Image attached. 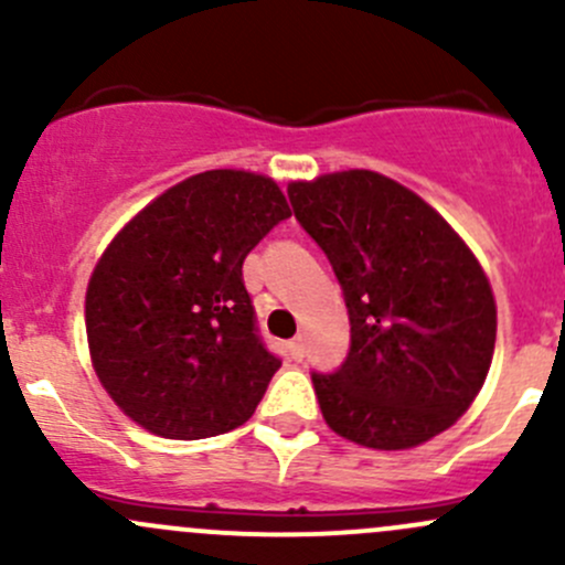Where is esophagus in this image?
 <instances>
[{
    "label": "esophagus",
    "mask_w": 565,
    "mask_h": 565,
    "mask_svg": "<svg viewBox=\"0 0 565 565\" xmlns=\"http://www.w3.org/2000/svg\"><path fill=\"white\" fill-rule=\"evenodd\" d=\"M289 355H292V361H303L306 358V341H303V335H298V339H292L289 341Z\"/></svg>",
    "instance_id": "esophagus-1"
}]
</instances>
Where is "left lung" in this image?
Returning a JSON list of instances; mask_svg holds the SVG:
<instances>
[{
    "mask_svg": "<svg viewBox=\"0 0 565 565\" xmlns=\"http://www.w3.org/2000/svg\"><path fill=\"white\" fill-rule=\"evenodd\" d=\"M287 191L350 311L344 366L311 374L324 424L374 451L424 446L470 409L492 366L498 306L481 262L429 202L380 172Z\"/></svg>",
    "mask_w": 565,
    "mask_h": 565,
    "instance_id": "obj_1",
    "label": "left lung"
}]
</instances>
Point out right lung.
Returning <instances> with one entry per match:
<instances>
[{"instance_id":"obj_1","label":"right lung","mask_w":565,"mask_h":565,"mask_svg":"<svg viewBox=\"0 0 565 565\" xmlns=\"http://www.w3.org/2000/svg\"><path fill=\"white\" fill-rule=\"evenodd\" d=\"M267 174L185 177L114 235L87 284L93 369L141 429L202 440L254 415L281 361L262 347L243 259L289 218Z\"/></svg>"}]
</instances>
